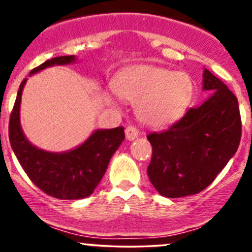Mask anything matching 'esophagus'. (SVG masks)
Masks as SVG:
<instances>
[{
    "label": "esophagus",
    "instance_id": "esophagus-1",
    "mask_svg": "<svg viewBox=\"0 0 252 252\" xmlns=\"http://www.w3.org/2000/svg\"><path fill=\"white\" fill-rule=\"evenodd\" d=\"M137 135H138V131H137V129H136V126H126V137L128 138L129 141L135 140V138L137 137Z\"/></svg>",
    "mask_w": 252,
    "mask_h": 252
}]
</instances>
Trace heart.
<instances>
[{
    "label": "heart",
    "instance_id": "1",
    "mask_svg": "<svg viewBox=\"0 0 252 252\" xmlns=\"http://www.w3.org/2000/svg\"><path fill=\"white\" fill-rule=\"evenodd\" d=\"M121 99L136 103V114L143 123L161 126L174 122L186 111L193 98L192 78L153 65L124 70L114 83Z\"/></svg>",
    "mask_w": 252,
    "mask_h": 252
}]
</instances>
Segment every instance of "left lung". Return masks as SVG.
Masks as SVG:
<instances>
[{"label": "left lung", "instance_id": "obj_1", "mask_svg": "<svg viewBox=\"0 0 252 252\" xmlns=\"http://www.w3.org/2000/svg\"><path fill=\"white\" fill-rule=\"evenodd\" d=\"M204 90L215 94L168 129L147 136L153 147L147 173L163 196L201 192L238 149L242 120L237 97L209 70L204 72Z\"/></svg>", "mask_w": 252, "mask_h": 252}]
</instances>
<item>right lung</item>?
Returning <instances> with one entry per match:
<instances>
[{
    "label": "right lung",
    "mask_w": 252,
    "mask_h": 252,
    "mask_svg": "<svg viewBox=\"0 0 252 252\" xmlns=\"http://www.w3.org/2000/svg\"><path fill=\"white\" fill-rule=\"evenodd\" d=\"M72 62L73 56L52 58L33 68L31 74L48 66ZM25 84L26 79L17 91L9 120V141L14 154L31 181L46 194L63 200L86 198L102 180L110 158L126 137L124 128L97 130L82 146L62 154L37 149L26 140L20 126V103Z\"/></svg>",
    "instance_id": "right-lung-1"
}]
</instances>
